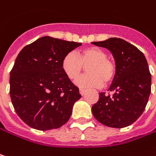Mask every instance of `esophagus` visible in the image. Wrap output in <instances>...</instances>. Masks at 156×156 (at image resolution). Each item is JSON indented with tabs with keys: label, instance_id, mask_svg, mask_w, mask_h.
I'll return each mask as SVG.
<instances>
[{
	"label": "esophagus",
	"instance_id": "34e87169",
	"mask_svg": "<svg viewBox=\"0 0 156 156\" xmlns=\"http://www.w3.org/2000/svg\"><path fill=\"white\" fill-rule=\"evenodd\" d=\"M85 90H83V89H80V94L82 95V96H83L84 94H85Z\"/></svg>",
	"mask_w": 156,
	"mask_h": 156
}]
</instances>
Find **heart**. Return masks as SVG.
Segmentation results:
<instances>
[{
	"label": "heart",
	"mask_w": 156,
	"mask_h": 156,
	"mask_svg": "<svg viewBox=\"0 0 156 156\" xmlns=\"http://www.w3.org/2000/svg\"><path fill=\"white\" fill-rule=\"evenodd\" d=\"M106 52L98 47H90L83 50L77 56L73 52L67 53L62 59L63 72L70 80H76L87 67L89 74L79 78L75 83L80 88H99L110 83L115 77L116 67L108 59Z\"/></svg>",
	"instance_id": "b5f03b06"
}]
</instances>
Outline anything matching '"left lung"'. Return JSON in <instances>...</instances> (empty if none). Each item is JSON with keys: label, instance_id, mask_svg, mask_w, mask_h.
<instances>
[{"label": "left lung", "instance_id": "1", "mask_svg": "<svg viewBox=\"0 0 156 156\" xmlns=\"http://www.w3.org/2000/svg\"><path fill=\"white\" fill-rule=\"evenodd\" d=\"M109 50L116 73L109 88L113 97L99 93L92 106L94 117L112 128H124L136 122L144 112L151 93V74L144 54L134 45L120 38L91 42Z\"/></svg>", "mask_w": 156, "mask_h": 156}]
</instances>
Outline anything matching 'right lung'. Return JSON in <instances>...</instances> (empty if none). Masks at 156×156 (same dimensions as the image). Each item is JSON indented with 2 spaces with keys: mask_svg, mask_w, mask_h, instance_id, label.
Returning <instances> with one entry per match:
<instances>
[{
  "mask_svg": "<svg viewBox=\"0 0 156 156\" xmlns=\"http://www.w3.org/2000/svg\"><path fill=\"white\" fill-rule=\"evenodd\" d=\"M82 43L41 37L24 47L10 71L9 94L20 119L39 130L58 129L81 98L79 89L63 72V58Z\"/></svg>",
  "mask_w": 156,
  "mask_h": 156,
  "instance_id": "add662e5",
  "label": "right lung"
}]
</instances>
